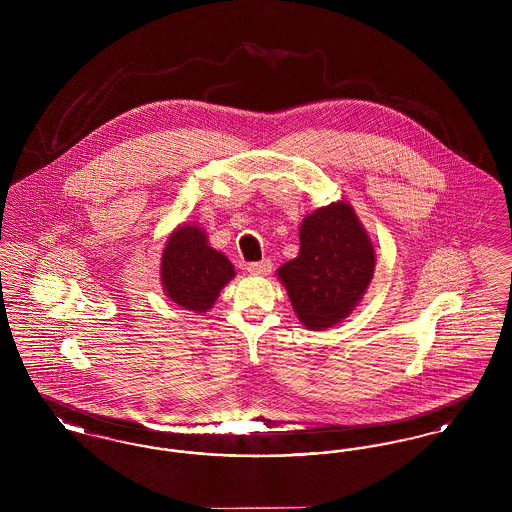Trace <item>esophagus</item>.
<instances>
[{"mask_svg":"<svg viewBox=\"0 0 512 512\" xmlns=\"http://www.w3.org/2000/svg\"><path fill=\"white\" fill-rule=\"evenodd\" d=\"M247 270L251 274H255V276H267V274H270V270H272V263L268 259H263L259 263H249Z\"/></svg>","mask_w":512,"mask_h":512,"instance_id":"1","label":"esophagus"}]
</instances>
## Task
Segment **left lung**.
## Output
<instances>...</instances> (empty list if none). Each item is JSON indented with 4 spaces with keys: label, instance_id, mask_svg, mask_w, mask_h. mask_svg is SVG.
I'll return each instance as SVG.
<instances>
[{
    "label": "left lung",
    "instance_id": "1",
    "mask_svg": "<svg viewBox=\"0 0 512 512\" xmlns=\"http://www.w3.org/2000/svg\"><path fill=\"white\" fill-rule=\"evenodd\" d=\"M370 236L347 201L305 215L299 253L276 270L293 311L309 330H326L349 317L374 276Z\"/></svg>",
    "mask_w": 512,
    "mask_h": 512
}]
</instances>
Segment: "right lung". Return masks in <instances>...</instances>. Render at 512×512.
Returning <instances> with one entry per match:
<instances>
[{
  "mask_svg": "<svg viewBox=\"0 0 512 512\" xmlns=\"http://www.w3.org/2000/svg\"><path fill=\"white\" fill-rule=\"evenodd\" d=\"M234 276L230 259L209 245L199 224L188 222L172 230L161 255V286L172 303L205 313Z\"/></svg>",
  "mask_w": 512,
  "mask_h": 512,
  "instance_id": "obj_1",
  "label": "right lung"
}]
</instances>
